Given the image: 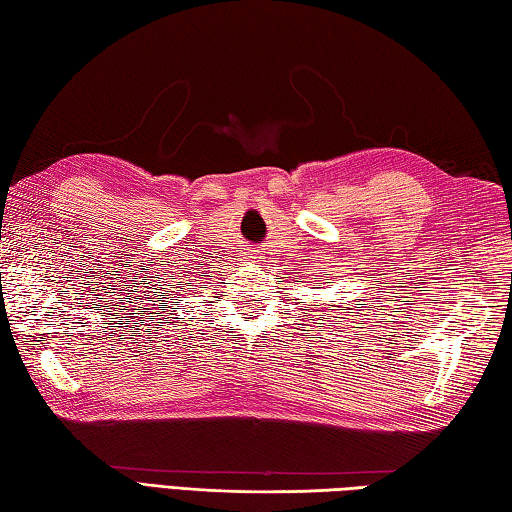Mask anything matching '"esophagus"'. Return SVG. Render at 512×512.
Segmentation results:
<instances>
[{
    "label": "esophagus",
    "instance_id": "1",
    "mask_svg": "<svg viewBox=\"0 0 512 512\" xmlns=\"http://www.w3.org/2000/svg\"><path fill=\"white\" fill-rule=\"evenodd\" d=\"M254 258H263V256H254Z\"/></svg>",
    "mask_w": 512,
    "mask_h": 512
}]
</instances>
